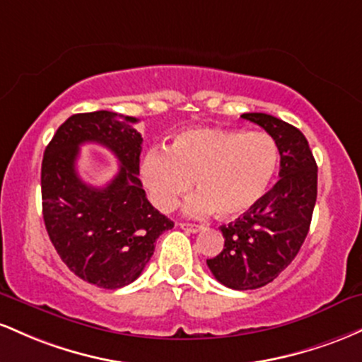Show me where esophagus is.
Wrapping results in <instances>:
<instances>
[{
    "instance_id": "obj_1",
    "label": "esophagus",
    "mask_w": 362,
    "mask_h": 362,
    "mask_svg": "<svg viewBox=\"0 0 362 362\" xmlns=\"http://www.w3.org/2000/svg\"><path fill=\"white\" fill-rule=\"evenodd\" d=\"M180 227L182 230H186V233H200L202 230V226H197V224H189V222H181Z\"/></svg>"
}]
</instances>
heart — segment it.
I'll return each mask as SVG.
<instances>
[{
  "label": "heart",
  "instance_id": "b5f03b06",
  "mask_svg": "<svg viewBox=\"0 0 362 362\" xmlns=\"http://www.w3.org/2000/svg\"><path fill=\"white\" fill-rule=\"evenodd\" d=\"M279 168V147L269 133L193 128L174 135L168 152L148 150L140 162V177L150 202L170 212L182 197L198 193L186 212H217L235 218L265 197Z\"/></svg>",
  "mask_w": 362,
  "mask_h": 362
}]
</instances>
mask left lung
<instances>
[{
  "instance_id": "1",
  "label": "left lung",
  "mask_w": 362,
  "mask_h": 362,
  "mask_svg": "<svg viewBox=\"0 0 362 362\" xmlns=\"http://www.w3.org/2000/svg\"><path fill=\"white\" fill-rule=\"evenodd\" d=\"M241 117L275 140L280 180L250 212L221 227L224 250L206 265L226 287L250 291L277 279L301 250L316 203L318 168L306 136L296 127L265 112Z\"/></svg>"
}]
</instances>
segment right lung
<instances>
[{"label":"right lung","instance_id":"1","mask_svg":"<svg viewBox=\"0 0 362 362\" xmlns=\"http://www.w3.org/2000/svg\"><path fill=\"white\" fill-rule=\"evenodd\" d=\"M136 117L112 111L73 115L46 147L40 169L42 217L52 246L73 274L103 289H119L141 275L157 238L174 222L152 206L141 188V135ZM99 143L122 165L103 187L76 173L79 145Z\"/></svg>","mask_w":362,"mask_h":362}]
</instances>
